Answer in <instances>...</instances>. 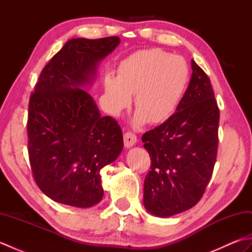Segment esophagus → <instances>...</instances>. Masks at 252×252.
Segmentation results:
<instances>
[{
    "label": "esophagus",
    "instance_id": "obj_1",
    "mask_svg": "<svg viewBox=\"0 0 252 252\" xmlns=\"http://www.w3.org/2000/svg\"><path fill=\"white\" fill-rule=\"evenodd\" d=\"M123 140H125V146L126 147H132L137 142V137L132 132H126L123 135Z\"/></svg>",
    "mask_w": 252,
    "mask_h": 252
}]
</instances>
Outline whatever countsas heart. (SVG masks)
<instances>
[{"mask_svg": "<svg viewBox=\"0 0 252 252\" xmlns=\"http://www.w3.org/2000/svg\"><path fill=\"white\" fill-rule=\"evenodd\" d=\"M187 82L184 58L160 49L137 51L120 63L117 78H105L107 107L112 115H120L134 94L135 122L158 125L178 108Z\"/></svg>", "mask_w": 252, "mask_h": 252, "instance_id": "1", "label": "heart"}]
</instances>
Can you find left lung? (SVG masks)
Here are the masks:
<instances>
[{"label":"left lung","instance_id":"left-lung-1","mask_svg":"<svg viewBox=\"0 0 252 252\" xmlns=\"http://www.w3.org/2000/svg\"><path fill=\"white\" fill-rule=\"evenodd\" d=\"M191 69L176 111L142 136L152 161L144 182V206L159 218L194 207L217 160L220 110L207 73L194 61Z\"/></svg>","mask_w":252,"mask_h":252}]
</instances>
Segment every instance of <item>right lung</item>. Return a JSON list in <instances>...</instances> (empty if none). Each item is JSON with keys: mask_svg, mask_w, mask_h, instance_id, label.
Returning <instances> with one entry per match:
<instances>
[{"mask_svg": "<svg viewBox=\"0 0 252 252\" xmlns=\"http://www.w3.org/2000/svg\"><path fill=\"white\" fill-rule=\"evenodd\" d=\"M120 43L118 36L71 39L41 71L29 99L28 154L39 189L56 202L89 208L104 195L99 171L119 156L122 130L101 117L91 95L97 63Z\"/></svg>", "mask_w": 252, "mask_h": 252, "instance_id": "1", "label": "right lung"}]
</instances>
